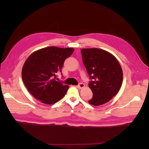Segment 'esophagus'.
<instances>
[{
    "instance_id": "esophagus-1",
    "label": "esophagus",
    "mask_w": 149,
    "mask_h": 149,
    "mask_svg": "<svg viewBox=\"0 0 149 149\" xmlns=\"http://www.w3.org/2000/svg\"><path fill=\"white\" fill-rule=\"evenodd\" d=\"M84 86H85L84 84H83V83H80V84H79L78 86H77V88H79V89H81V88H84Z\"/></svg>"
}]
</instances>
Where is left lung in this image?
<instances>
[{
  "mask_svg": "<svg viewBox=\"0 0 149 149\" xmlns=\"http://www.w3.org/2000/svg\"><path fill=\"white\" fill-rule=\"evenodd\" d=\"M83 63L93 81L88 84L93 97L88 101L95 106L107 103L122 86L123 72L118 60L105 50L91 48L81 50Z\"/></svg>",
  "mask_w": 149,
  "mask_h": 149,
  "instance_id": "left-lung-1",
  "label": "left lung"
}]
</instances>
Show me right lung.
I'll return each instance as SVG.
<instances>
[{"label": "right lung", "mask_w": 149, "mask_h": 149, "mask_svg": "<svg viewBox=\"0 0 149 149\" xmlns=\"http://www.w3.org/2000/svg\"><path fill=\"white\" fill-rule=\"evenodd\" d=\"M74 49L49 47L37 50L28 57L22 77L30 93L41 102L53 104L65 95L69 86L56 81V73Z\"/></svg>", "instance_id": "add662e5"}]
</instances>
